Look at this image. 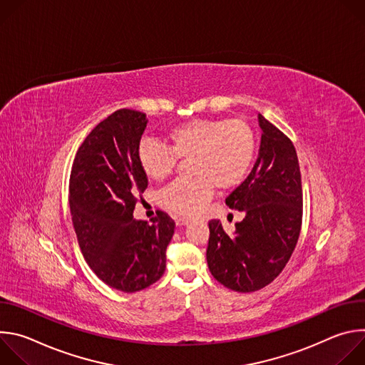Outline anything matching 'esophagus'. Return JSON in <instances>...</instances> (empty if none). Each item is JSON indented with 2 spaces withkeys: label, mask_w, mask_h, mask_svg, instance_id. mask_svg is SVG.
Masks as SVG:
<instances>
[{
  "label": "esophagus",
  "mask_w": 365,
  "mask_h": 365,
  "mask_svg": "<svg viewBox=\"0 0 365 365\" xmlns=\"http://www.w3.org/2000/svg\"><path fill=\"white\" fill-rule=\"evenodd\" d=\"M189 222H190V220H187V218H176V225H178V227L187 225Z\"/></svg>",
  "instance_id": "obj_1"
}]
</instances>
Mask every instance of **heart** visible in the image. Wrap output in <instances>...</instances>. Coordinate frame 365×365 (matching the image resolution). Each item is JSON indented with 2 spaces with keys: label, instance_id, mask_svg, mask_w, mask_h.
Returning a JSON list of instances; mask_svg holds the SVG:
<instances>
[{
  "label": "heart",
  "instance_id": "b5f03b06",
  "mask_svg": "<svg viewBox=\"0 0 365 365\" xmlns=\"http://www.w3.org/2000/svg\"><path fill=\"white\" fill-rule=\"evenodd\" d=\"M169 147L143 140L137 150L138 165L153 182L165 180L178 159L189 162L193 176L175 182L160 193V203L179 215H195L214 196L215 186L225 192L247 178L255 153V134L242 120H193L172 128Z\"/></svg>",
  "mask_w": 365,
  "mask_h": 365
}]
</instances>
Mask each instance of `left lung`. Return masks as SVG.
<instances>
[{
    "instance_id": "1",
    "label": "left lung",
    "mask_w": 365,
    "mask_h": 365,
    "mask_svg": "<svg viewBox=\"0 0 365 365\" xmlns=\"http://www.w3.org/2000/svg\"><path fill=\"white\" fill-rule=\"evenodd\" d=\"M262 128L258 158L247 179L225 199L244 212L228 235L210 221L206 262L225 287L248 293L266 287L284 269L302 227V179L293 143L258 114Z\"/></svg>"
}]
</instances>
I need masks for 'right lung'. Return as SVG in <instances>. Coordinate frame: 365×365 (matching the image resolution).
Returning <instances> with one entry per match:
<instances>
[{
	"label": "right lung",
	"instance_id": "1",
	"mask_svg": "<svg viewBox=\"0 0 365 365\" xmlns=\"http://www.w3.org/2000/svg\"><path fill=\"white\" fill-rule=\"evenodd\" d=\"M144 113L118 110L81 144L72 165L69 205L85 262L110 287L134 293L158 282L175 221L163 211L147 221L133 217L148 185L137 150L147 127Z\"/></svg>",
	"mask_w": 365,
	"mask_h": 365
}]
</instances>
